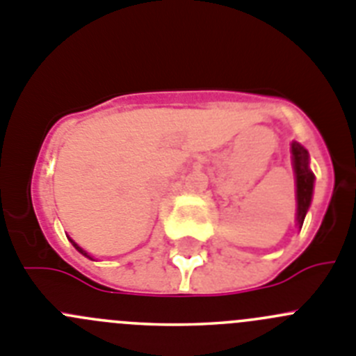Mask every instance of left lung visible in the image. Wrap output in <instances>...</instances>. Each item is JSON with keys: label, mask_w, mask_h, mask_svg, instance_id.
I'll return each mask as SVG.
<instances>
[{"label": "left lung", "mask_w": 356, "mask_h": 356, "mask_svg": "<svg viewBox=\"0 0 356 356\" xmlns=\"http://www.w3.org/2000/svg\"><path fill=\"white\" fill-rule=\"evenodd\" d=\"M291 152H293V166L294 174H296V220L298 227L302 229L305 214L312 202V191H314V174L309 168V152L303 149L300 143L293 142L291 145Z\"/></svg>", "instance_id": "left-lung-1"}]
</instances>
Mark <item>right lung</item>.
Masks as SVG:
<instances>
[{
	"instance_id": "right-lung-1",
	"label": "right lung",
	"mask_w": 356,
	"mask_h": 356,
	"mask_svg": "<svg viewBox=\"0 0 356 356\" xmlns=\"http://www.w3.org/2000/svg\"><path fill=\"white\" fill-rule=\"evenodd\" d=\"M69 241H70V243H72V245H74V248H76V250H78V252H81V254H83V255H86V252H85V250H83V248H81V246H78V245H76V243H74V241H72V239H70V238H69ZM86 257H90V255H86Z\"/></svg>"
}]
</instances>
